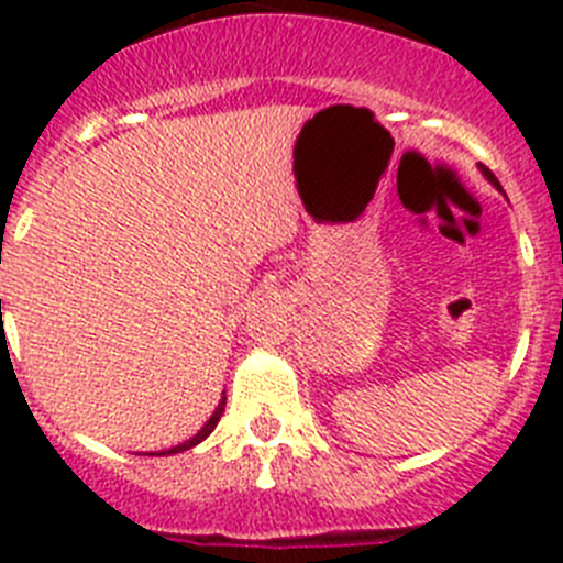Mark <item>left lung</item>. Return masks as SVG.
<instances>
[{
	"label": "left lung",
	"instance_id": "obj_1",
	"mask_svg": "<svg viewBox=\"0 0 563 563\" xmlns=\"http://www.w3.org/2000/svg\"><path fill=\"white\" fill-rule=\"evenodd\" d=\"M485 174H487V180H490V183H494V186H499V180H496V177H494V174H490V172H487V168H485Z\"/></svg>",
	"mask_w": 563,
	"mask_h": 563
}]
</instances>
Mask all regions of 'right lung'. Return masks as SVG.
Here are the masks:
<instances>
[{
	"label": "right lung",
	"mask_w": 563,
	"mask_h": 563,
	"mask_svg": "<svg viewBox=\"0 0 563 563\" xmlns=\"http://www.w3.org/2000/svg\"><path fill=\"white\" fill-rule=\"evenodd\" d=\"M222 411H225V397H222V400H220V406H217V411H213V415H211V420H208L206 426H202V431H197V434H194L191 440H188V442H183V445H174V449L163 451V454H180V451L194 449V445H197V442H202V440H206L208 434H211L213 429H217V422H220Z\"/></svg>",
	"instance_id": "obj_1"
}]
</instances>
